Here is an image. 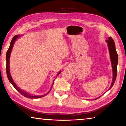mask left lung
<instances>
[{
  "label": "left lung",
  "mask_w": 126,
  "mask_h": 126,
  "mask_svg": "<svg viewBox=\"0 0 126 126\" xmlns=\"http://www.w3.org/2000/svg\"><path fill=\"white\" fill-rule=\"evenodd\" d=\"M108 43V48H109L110 60H111L112 66L113 68V79L111 86L110 87V89L113 86L115 80H116L117 74V64H118V54L116 52V48H115L114 42L111 37L108 38V39L106 40ZM108 89V90H109ZM98 97V98H99Z\"/></svg>",
  "instance_id": "left-lung-1"
}]
</instances>
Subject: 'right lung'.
Wrapping results in <instances>:
<instances>
[{
  "mask_svg": "<svg viewBox=\"0 0 126 126\" xmlns=\"http://www.w3.org/2000/svg\"><path fill=\"white\" fill-rule=\"evenodd\" d=\"M17 37H19V36L18 35H15L14 37L13 38L12 41H11V42H10V45L9 48V49H8V50L7 52V55H6V59H7V68H6V69H7V77H8V79H9V82L11 83V84L14 86V88H16L17 91H18V92H19V93H20L21 94L23 95V96H24V97H27V98H41V97L45 96V95H46L47 94H48V93L50 91L51 89H50V91H49V92L48 93H47L44 95H33L29 94L27 93L26 92L23 91V90H22V89H20L19 88H18V87L16 86V85L15 84V83L13 82V79H12V77H11V76H10V70H9V59H10V53H11V52H12L13 47L14 43L15 42V40L16 39ZM60 73H61V72H59L58 74H59ZM53 83H54V82H53Z\"/></svg>",
  "mask_w": 126,
  "mask_h": 126,
  "instance_id": "right-lung-1",
  "label": "right lung"
}]
</instances>
